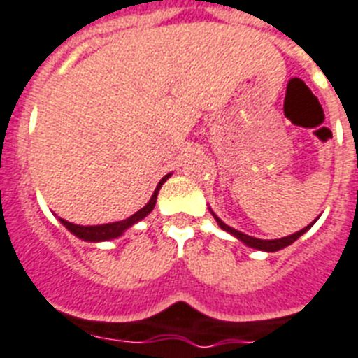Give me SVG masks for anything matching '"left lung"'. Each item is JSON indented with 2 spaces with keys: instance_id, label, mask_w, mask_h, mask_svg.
<instances>
[{
  "instance_id": "8db88e82",
  "label": "left lung",
  "mask_w": 358,
  "mask_h": 358,
  "mask_svg": "<svg viewBox=\"0 0 358 358\" xmlns=\"http://www.w3.org/2000/svg\"><path fill=\"white\" fill-rule=\"evenodd\" d=\"M214 217H216V216H214ZM216 222H217V225L222 227L223 231L231 232L232 236H236V238H238V239H241V241H243V243H247L248 247L257 248V250H266V252H275V250H281V248L288 247V245L294 243L295 239L301 238V236H303L304 232L308 231L310 227H312V225L304 227L303 231L295 232V234L287 236V238H281V239H257V238H252V236H247V234H243V232L236 231V229H232V227L225 225V223H223L222 220H220V217H216Z\"/></svg>"
}]
</instances>
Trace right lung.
I'll list each match as a JSON object with an SVG mask.
<instances>
[{"mask_svg":"<svg viewBox=\"0 0 358 358\" xmlns=\"http://www.w3.org/2000/svg\"><path fill=\"white\" fill-rule=\"evenodd\" d=\"M169 178V176H164V178L160 180V183L157 185V189H155L153 196H151V200L148 201V205L145 207H142L138 213H135L133 216H129L127 220H122V222H115V223H106V225H93V227H83V225H76V223H70L66 222V220H61L59 217V222L63 223L64 227H66L68 231L73 232V234L77 236V238L85 239V241H104V239H111V238H117V236L122 234L126 229H129V227L133 225V223H136L138 220H142V217L148 216L151 210H153L155 203H157V196H158V191H160L162 183L166 182V180Z\"/></svg>","mask_w":358,"mask_h":358,"instance_id":"obj_1","label":"right lung"}]
</instances>
